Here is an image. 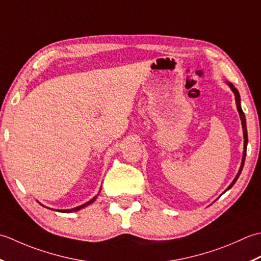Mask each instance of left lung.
<instances>
[{
  "mask_svg": "<svg viewBox=\"0 0 261 261\" xmlns=\"http://www.w3.org/2000/svg\"><path fill=\"white\" fill-rule=\"evenodd\" d=\"M227 86L230 87V89L232 90V92L234 93V97H236V103H237V109L239 111V115H240V119H241V124H242V129H243V155H242V161H241V166H240V169H239L238 171V174L236 175V178L233 179V181L231 182V185L228 186V187L226 188V190H228L230 188H232V186L236 184V181L239 178V175H240L242 169H243V166H244V160H246V155H247V145H248V133H247V125H246V116H244L243 111H242V108H241V99H240V93H239L238 90L234 88V86H233L232 83L230 82H226ZM225 190V191H226Z\"/></svg>",
  "mask_w": 261,
  "mask_h": 261,
  "instance_id": "8db88e82",
  "label": "left lung"
}]
</instances>
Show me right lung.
<instances>
[{"instance_id": "obj_1", "label": "right lung", "mask_w": 261, "mask_h": 261, "mask_svg": "<svg viewBox=\"0 0 261 261\" xmlns=\"http://www.w3.org/2000/svg\"><path fill=\"white\" fill-rule=\"evenodd\" d=\"M100 193V191H99ZM99 195V194H98ZM98 195L97 196H94V197L92 198V199H90L89 201H87L86 204H83V205H80V206H77V207H74V208H71V210H53V208H50V210H53V211H57V212H61V213H72V212H76V211H79V210H82V208H84V207H87L88 205H90V204H92L93 201L97 199V197H98ZM39 203V201H38ZM40 204V203H39ZM40 205H42V204H40ZM44 206V205H42ZM47 208H48V207H47Z\"/></svg>"}]
</instances>
